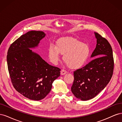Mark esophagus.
Returning <instances> with one entry per match:
<instances>
[{"label":"esophagus","instance_id":"34e87169","mask_svg":"<svg viewBox=\"0 0 122 122\" xmlns=\"http://www.w3.org/2000/svg\"><path fill=\"white\" fill-rule=\"evenodd\" d=\"M67 73V71H66L65 70H64V69L61 70V75H64L66 74Z\"/></svg>","mask_w":122,"mask_h":122}]
</instances>
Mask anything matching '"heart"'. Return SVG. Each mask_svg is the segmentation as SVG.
Wrapping results in <instances>:
<instances>
[{
	"instance_id": "b5f03b06",
	"label": "heart",
	"mask_w": 122,
	"mask_h": 122,
	"mask_svg": "<svg viewBox=\"0 0 122 122\" xmlns=\"http://www.w3.org/2000/svg\"><path fill=\"white\" fill-rule=\"evenodd\" d=\"M63 60L71 69H78L83 66L90 56V48L86 44L73 38H65L58 40L55 46L50 44L48 55L51 62L57 64L61 54Z\"/></svg>"
}]
</instances>
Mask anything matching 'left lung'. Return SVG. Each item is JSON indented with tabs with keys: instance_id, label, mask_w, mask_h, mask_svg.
<instances>
[{
	"instance_id": "1",
	"label": "left lung",
	"mask_w": 122,
	"mask_h": 122,
	"mask_svg": "<svg viewBox=\"0 0 122 122\" xmlns=\"http://www.w3.org/2000/svg\"><path fill=\"white\" fill-rule=\"evenodd\" d=\"M95 34L97 45L91 57L95 58L74 71L71 91L77 98L82 101L96 96L109 83L113 74L114 61L111 45L98 33Z\"/></svg>"
}]
</instances>
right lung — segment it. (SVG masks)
I'll list each match as a JSON object with an SVG mask.
<instances>
[{
    "label": "right lung",
    "instance_id": "right-lung-1",
    "mask_svg": "<svg viewBox=\"0 0 122 122\" xmlns=\"http://www.w3.org/2000/svg\"><path fill=\"white\" fill-rule=\"evenodd\" d=\"M46 34L30 31L11 44L7 55V64L11 81L16 90L24 97L39 101L49 93L61 69L51 66L29 48L38 46Z\"/></svg>",
    "mask_w": 122,
    "mask_h": 122
}]
</instances>
